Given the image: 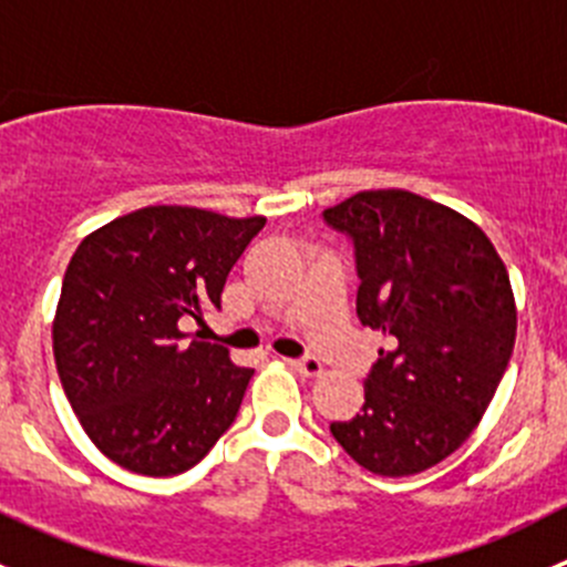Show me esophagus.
Listing matches in <instances>:
<instances>
[{"mask_svg": "<svg viewBox=\"0 0 567 567\" xmlns=\"http://www.w3.org/2000/svg\"><path fill=\"white\" fill-rule=\"evenodd\" d=\"M290 368L296 370V373L307 375V379H318L320 373H323V364H320V359L316 357H305V359H290Z\"/></svg>", "mask_w": 567, "mask_h": 567, "instance_id": "esophagus-1", "label": "esophagus"}]
</instances>
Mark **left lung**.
Masks as SVG:
<instances>
[{"mask_svg": "<svg viewBox=\"0 0 567 567\" xmlns=\"http://www.w3.org/2000/svg\"><path fill=\"white\" fill-rule=\"evenodd\" d=\"M351 236L357 316L386 348L353 420L331 436L368 472L409 477L453 455L480 425L516 342V299L472 219L405 188H370L323 210Z\"/></svg>", "mask_w": 567, "mask_h": 567, "instance_id": "left-lung-1", "label": "left lung"}]
</instances>
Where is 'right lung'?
Segmentation results:
<instances>
[{"label": "right lung", "instance_id": "add662e5", "mask_svg": "<svg viewBox=\"0 0 567 567\" xmlns=\"http://www.w3.org/2000/svg\"><path fill=\"white\" fill-rule=\"evenodd\" d=\"M266 216L147 205L90 233L56 301L54 362L90 442L128 472L173 477L233 425L255 370L181 320L219 310Z\"/></svg>", "mask_w": 567, "mask_h": 567}]
</instances>
